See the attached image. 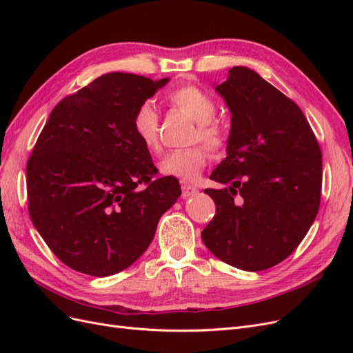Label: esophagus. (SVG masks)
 <instances>
[{"label":"esophagus","instance_id":"1","mask_svg":"<svg viewBox=\"0 0 353 353\" xmlns=\"http://www.w3.org/2000/svg\"><path fill=\"white\" fill-rule=\"evenodd\" d=\"M181 188H183V197H184V199H187V197H190V196H193L194 193H197V188H196L194 185L187 184V183L181 184Z\"/></svg>","mask_w":353,"mask_h":353}]
</instances>
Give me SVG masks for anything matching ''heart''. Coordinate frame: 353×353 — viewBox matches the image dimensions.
I'll return each instance as SVG.
<instances>
[{
	"mask_svg": "<svg viewBox=\"0 0 353 353\" xmlns=\"http://www.w3.org/2000/svg\"><path fill=\"white\" fill-rule=\"evenodd\" d=\"M168 101L197 123L196 140L205 143L213 152H219L225 145V132L218 122L213 121L218 110L216 103L209 94L193 85H184L170 91L168 94ZM132 130L147 152L157 153L160 150L159 114L150 101H144L138 105L134 113ZM208 160L209 153L205 147L194 145L179 148L163 156L159 162V170L160 174L168 176L194 181L200 175L201 169L206 166Z\"/></svg>",
	"mask_w": 353,
	"mask_h": 353,
	"instance_id": "1",
	"label": "heart"
}]
</instances>
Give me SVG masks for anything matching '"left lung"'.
Instances as JSON below:
<instances>
[{"instance_id":"left-lung-1","label":"left lung","mask_w":353,"mask_h":353,"mask_svg":"<svg viewBox=\"0 0 353 353\" xmlns=\"http://www.w3.org/2000/svg\"><path fill=\"white\" fill-rule=\"evenodd\" d=\"M231 113L227 157L206 188L216 213L201 231L206 248L234 268L263 271L283 262L319 209L321 148L299 105L254 70L236 66L213 85Z\"/></svg>"}]
</instances>
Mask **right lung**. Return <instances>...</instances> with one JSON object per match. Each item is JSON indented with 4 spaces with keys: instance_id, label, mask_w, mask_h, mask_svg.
I'll list each match as a JSON object with an SVG mask.
<instances>
[{
    "instance_id": "obj_1",
    "label": "right lung",
    "mask_w": 353,
    "mask_h": 353,
    "mask_svg": "<svg viewBox=\"0 0 353 353\" xmlns=\"http://www.w3.org/2000/svg\"><path fill=\"white\" fill-rule=\"evenodd\" d=\"M169 78L105 73L50 113L26 166L29 215L69 268L109 276L150 245L160 216L181 196L132 130L138 105Z\"/></svg>"
}]
</instances>
